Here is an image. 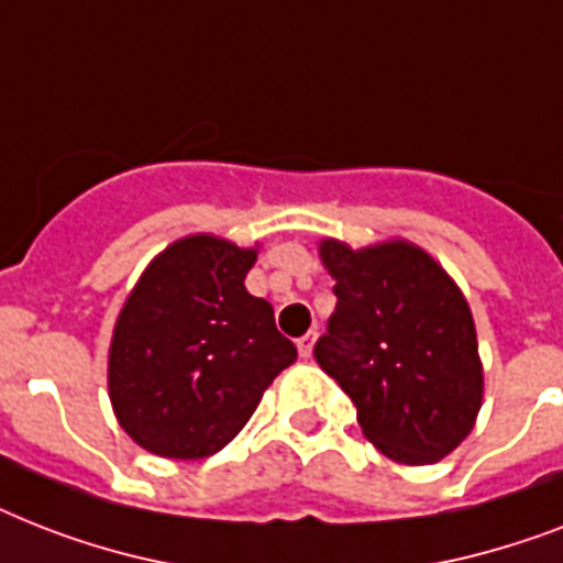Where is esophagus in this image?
<instances>
[{"mask_svg":"<svg viewBox=\"0 0 563 563\" xmlns=\"http://www.w3.org/2000/svg\"><path fill=\"white\" fill-rule=\"evenodd\" d=\"M313 343H317V331H308V334H305L302 340L296 343V345H299V354H302L305 360H308L310 354H313Z\"/></svg>","mask_w":563,"mask_h":563,"instance_id":"34e87169","label":"esophagus"}]
</instances>
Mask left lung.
I'll list each match as a JSON object with an SVG mask.
<instances>
[{"mask_svg":"<svg viewBox=\"0 0 563 563\" xmlns=\"http://www.w3.org/2000/svg\"><path fill=\"white\" fill-rule=\"evenodd\" d=\"M336 308L313 357L357 407L363 435L401 465H433L483 407V360L465 294L404 238L352 250L322 238Z\"/></svg>","mask_w":563,"mask_h":563,"instance_id":"8db88e82","label":"left lung"}]
</instances>
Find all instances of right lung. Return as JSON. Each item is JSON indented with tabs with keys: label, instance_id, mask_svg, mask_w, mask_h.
I'll list each match as a JSON object with an SVG mask.
<instances>
[{
	"label": "right lung",
	"instance_id": "1",
	"mask_svg": "<svg viewBox=\"0 0 563 563\" xmlns=\"http://www.w3.org/2000/svg\"><path fill=\"white\" fill-rule=\"evenodd\" d=\"M258 246L197 232L145 267L110 340L107 389L121 430L165 460L227 448L296 345L244 287Z\"/></svg>",
	"mask_w": 563,
	"mask_h": 563
}]
</instances>
